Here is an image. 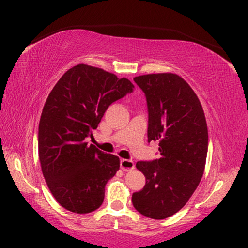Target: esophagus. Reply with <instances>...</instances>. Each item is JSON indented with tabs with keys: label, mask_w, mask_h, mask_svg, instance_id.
<instances>
[{
	"label": "esophagus",
	"mask_w": 248,
	"mask_h": 248,
	"mask_svg": "<svg viewBox=\"0 0 248 248\" xmlns=\"http://www.w3.org/2000/svg\"><path fill=\"white\" fill-rule=\"evenodd\" d=\"M121 168L123 169L124 171H128L134 169V162L130 160V159H122L121 160Z\"/></svg>",
	"instance_id": "esophagus-1"
}]
</instances>
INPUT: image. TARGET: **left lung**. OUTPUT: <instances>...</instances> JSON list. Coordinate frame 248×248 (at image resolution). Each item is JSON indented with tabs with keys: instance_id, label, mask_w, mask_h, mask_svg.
I'll return each instance as SVG.
<instances>
[{
	"instance_id": "left-lung-1",
	"label": "left lung",
	"mask_w": 248,
	"mask_h": 248,
	"mask_svg": "<svg viewBox=\"0 0 248 248\" xmlns=\"http://www.w3.org/2000/svg\"><path fill=\"white\" fill-rule=\"evenodd\" d=\"M147 99L148 142L159 141L160 158L138 161L145 185L132 195L138 212L161 220L186 204L201 181L208 154V126L198 96L177 74L134 78Z\"/></svg>"
}]
</instances>
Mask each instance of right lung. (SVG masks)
I'll use <instances>...</instances> for the list:
<instances>
[{
  "label": "right lung",
  "instance_id": "obj_1",
  "mask_svg": "<svg viewBox=\"0 0 248 248\" xmlns=\"http://www.w3.org/2000/svg\"><path fill=\"white\" fill-rule=\"evenodd\" d=\"M133 90L125 78L79 64L50 91L40 116L38 154L49 191L64 209L89 213L103 204L105 185L120 169V159L86 139L107 108Z\"/></svg>",
  "mask_w": 248,
  "mask_h": 248
}]
</instances>
